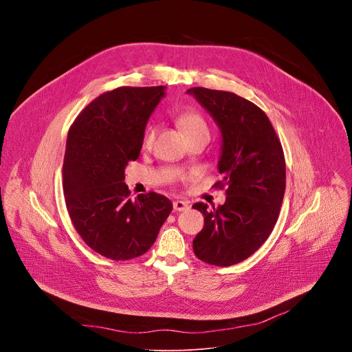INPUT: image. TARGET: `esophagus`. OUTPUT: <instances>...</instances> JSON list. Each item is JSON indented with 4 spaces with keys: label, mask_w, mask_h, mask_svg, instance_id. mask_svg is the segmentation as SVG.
Here are the masks:
<instances>
[{
    "label": "esophagus",
    "mask_w": 352,
    "mask_h": 352,
    "mask_svg": "<svg viewBox=\"0 0 352 352\" xmlns=\"http://www.w3.org/2000/svg\"><path fill=\"white\" fill-rule=\"evenodd\" d=\"M173 208L175 212H186L189 209V205L186 202H184V200H175V202L173 204Z\"/></svg>",
    "instance_id": "esophagus-1"
}]
</instances>
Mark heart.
Returning <instances> with one entry per match:
<instances>
[{
  "instance_id": "b5f03b06",
  "label": "heart",
  "mask_w": 352,
  "mask_h": 352,
  "mask_svg": "<svg viewBox=\"0 0 352 352\" xmlns=\"http://www.w3.org/2000/svg\"><path fill=\"white\" fill-rule=\"evenodd\" d=\"M175 121L179 125V128L184 131L186 138L192 136V135L209 136V126H208L206 120L204 118L202 114L193 109H185V110L178 111L175 116ZM155 135H156L155 126L150 125L146 128V131L143 133V140H142L144 147L152 146V143L155 140Z\"/></svg>"
}]
</instances>
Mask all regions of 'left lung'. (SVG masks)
I'll use <instances>...</instances> for the list:
<instances>
[{"label": "left lung", "mask_w": 352, "mask_h": 352, "mask_svg": "<svg viewBox=\"0 0 352 352\" xmlns=\"http://www.w3.org/2000/svg\"><path fill=\"white\" fill-rule=\"evenodd\" d=\"M192 94L221 132L219 173L227 185L226 204L208 210L205 227L193 239L197 259L213 266H232L263 245L278 219L285 190V160L267 116L249 100L231 91L190 87Z\"/></svg>", "instance_id": "left-lung-1"}]
</instances>
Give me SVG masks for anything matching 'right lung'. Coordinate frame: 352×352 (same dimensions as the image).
<instances>
[{
  "mask_svg": "<svg viewBox=\"0 0 352 352\" xmlns=\"http://www.w3.org/2000/svg\"><path fill=\"white\" fill-rule=\"evenodd\" d=\"M166 86H122L94 98L72 124L63 166L72 224L94 252L113 261L146 254L173 210L156 192L129 199L125 168L139 157L148 117Z\"/></svg>",
  "mask_w": 352,
  "mask_h": 352,
  "instance_id": "1",
  "label": "right lung"
}]
</instances>
